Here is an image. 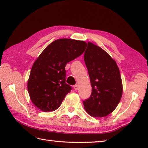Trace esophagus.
Segmentation results:
<instances>
[{
    "instance_id": "obj_1",
    "label": "esophagus",
    "mask_w": 148,
    "mask_h": 148,
    "mask_svg": "<svg viewBox=\"0 0 148 148\" xmlns=\"http://www.w3.org/2000/svg\"><path fill=\"white\" fill-rule=\"evenodd\" d=\"M73 87H74V89L75 91H77V90L78 89V86H77V85H74V86H73Z\"/></svg>"
}]
</instances>
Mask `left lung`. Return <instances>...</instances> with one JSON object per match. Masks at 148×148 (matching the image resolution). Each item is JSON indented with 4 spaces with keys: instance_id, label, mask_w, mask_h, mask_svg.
I'll return each instance as SVG.
<instances>
[{
    "instance_id": "1",
    "label": "left lung",
    "mask_w": 148,
    "mask_h": 148,
    "mask_svg": "<svg viewBox=\"0 0 148 148\" xmlns=\"http://www.w3.org/2000/svg\"><path fill=\"white\" fill-rule=\"evenodd\" d=\"M84 61L92 92L84 101L86 111L94 117H102L116 109L123 93L121 74L116 62L101 47L87 42Z\"/></svg>"
}]
</instances>
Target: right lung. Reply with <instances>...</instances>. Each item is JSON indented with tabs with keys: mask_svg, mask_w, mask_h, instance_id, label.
<instances>
[{
	"mask_svg": "<svg viewBox=\"0 0 148 148\" xmlns=\"http://www.w3.org/2000/svg\"><path fill=\"white\" fill-rule=\"evenodd\" d=\"M87 47L85 41L58 39L48 45L32 65L27 83L31 101L44 112L61 106L71 86L66 84L65 66L81 56Z\"/></svg>",
	"mask_w": 148,
	"mask_h": 148,
	"instance_id": "1",
	"label": "right lung"
}]
</instances>
